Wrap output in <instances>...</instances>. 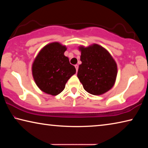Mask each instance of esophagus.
Returning a JSON list of instances; mask_svg holds the SVG:
<instances>
[{"label":"esophagus","mask_w":148,"mask_h":148,"mask_svg":"<svg viewBox=\"0 0 148 148\" xmlns=\"http://www.w3.org/2000/svg\"><path fill=\"white\" fill-rule=\"evenodd\" d=\"M78 67L79 66L77 64H76L75 65V68H76V72H77V70H78Z\"/></svg>","instance_id":"obj_1"}]
</instances>
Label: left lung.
<instances>
[{
    "instance_id": "left-lung-1",
    "label": "left lung",
    "mask_w": 148,
    "mask_h": 148,
    "mask_svg": "<svg viewBox=\"0 0 148 148\" xmlns=\"http://www.w3.org/2000/svg\"><path fill=\"white\" fill-rule=\"evenodd\" d=\"M81 51L77 77L84 89L94 95L104 94L114 86L117 68L113 57L103 47L92 44L79 47Z\"/></svg>"
}]
</instances>
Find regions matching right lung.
I'll return each instance as SVG.
<instances>
[{
    "label": "right lung",
    "instance_id": "1",
    "mask_svg": "<svg viewBox=\"0 0 148 148\" xmlns=\"http://www.w3.org/2000/svg\"><path fill=\"white\" fill-rule=\"evenodd\" d=\"M66 47L59 42L44 46L34 59L32 66L35 83L42 91L57 95L63 91L65 84L76 69L64 53Z\"/></svg>",
    "mask_w": 148,
    "mask_h": 148
}]
</instances>
